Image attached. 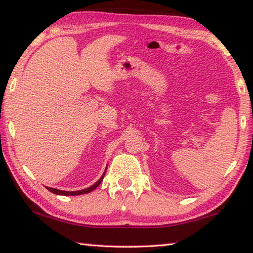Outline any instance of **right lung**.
<instances>
[{"mask_svg": "<svg viewBox=\"0 0 253 253\" xmlns=\"http://www.w3.org/2000/svg\"><path fill=\"white\" fill-rule=\"evenodd\" d=\"M105 174H106V170L104 172V174H102V176L98 179V181L93 184V185H91L88 188H84V190H81V191H61V190H57V188H52V187H46V188H48L50 192H52V193L58 194V195H81V194H85V193H90L91 191L95 190V188L101 183L102 179H104Z\"/></svg>", "mask_w": 253, "mask_h": 253, "instance_id": "obj_1", "label": "right lung"}]
</instances>
